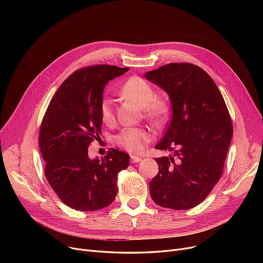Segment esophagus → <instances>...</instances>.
Segmentation results:
<instances>
[{
  "mask_svg": "<svg viewBox=\"0 0 263 263\" xmlns=\"http://www.w3.org/2000/svg\"><path fill=\"white\" fill-rule=\"evenodd\" d=\"M141 160H142V158L139 157V156H135V155L131 156V162L132 163H137V162H140Z\"/></svg>",
  "mask_w": 263,
  "mask_h": 263,
  "instance_id": "obj_1",
  "label": "esophagus"
}]
</instances>
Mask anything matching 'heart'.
<instances>
[{"label": "heart", "mask_w": 263, "mask_h": 263, "mask_svg": "<svg viewBox=\"0 0 263 263\" xmlns=\"http://www.w3.org/2000/svg\"><path fill=\"white\" fill-rule=\"evenodd\" d=\"M119 93L143 108V114L155 126L159 127L166 121L170 114V103L164 97H157L155 88L140 78L128 79L119 88ZM101 121L110 126L115 121L114 103L109 98H103L99 104ZM154 134L147 128H124L115 137V143L130 153H141L153 140Z\"/></svg>", "instance_id": "1"}]
</instances>
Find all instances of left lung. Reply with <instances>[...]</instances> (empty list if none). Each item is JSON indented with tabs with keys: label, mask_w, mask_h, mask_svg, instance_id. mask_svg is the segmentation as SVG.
Masks as SVG:
<instances>
[{
	"label": "left lung",
	"mask_w": 263,
	"mask_h": 263,
	"mask_svg": "<svg viewBox=\"0 0 263 263\" xmlns=\"http://www.w3.org/2000/svg\"><path fill=\"white\" fill-rule=\"evenodd\" d=\"M170 96L173 115L157 158L158 175L150 181L153 200L163 208L192 209L208 196L223 174L233 133L222 93L212 78L190 63H172L145 74Z\"/></svg>",
	"instance_id": "obj_1"
}]
</instances>
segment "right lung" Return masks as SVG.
<instances>
[{
    "label": "right lung",
    "mask_w": 263,
    "mask_h": 263,
    "mask_svg": "<svg viewBox=\"0 0 263 263\" xmlns=\"http://www.w3.org/2000/svg\"><path fill=\"white\" fill-rule=\"evenodd\" d=\"M128 70L112 65L79 69L59 87L41 121L45 176L60 199L74 210L95 211L112 203L118 173L129 166V155L113 148L101 160L88 157V146L101 134L104 86Z\"/></svg>",
    "instance_id": "add662e5"
}]
</instances>
